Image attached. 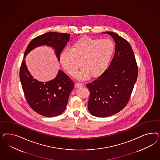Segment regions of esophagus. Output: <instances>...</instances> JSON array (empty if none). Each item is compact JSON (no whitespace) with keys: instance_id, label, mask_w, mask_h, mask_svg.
Segmentation results:
<instances>
[{"instance_id":"esophagus-1","label":"esophagus","mask_w":160,"mask_h":160,"mask_svg":"<svg viewBox=\"0 0 160 160\" xmlns=\"http://www.w3.org/2000/svg\"><path fill=\"white\" fill-rule=\"evenodd\" d=\"M83 86H82V84H81V83H76L75 84V87H76V88H80V87H82Z\"/></svg>"}]
</instances>
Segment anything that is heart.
<instances>
[{"label":"heart","mask_w":160,"mask_h":160,"mask_svg":"<svg viewBox=\"0 0 160 160\" xmlns=\"http://www.w3.org/2000/svg\"><path fill=\"white\" fill-rule=\"evenodd\" d=\"M115 48V44L110 39L82 38L76 40L70 49L63 50L60 56V62L73 77L76 76L82 64L83 68L78 74V78L86 79L90 76L97 78L108 68Z\"/></svg>","instance_id":"b5f03b06"}]
</instances>
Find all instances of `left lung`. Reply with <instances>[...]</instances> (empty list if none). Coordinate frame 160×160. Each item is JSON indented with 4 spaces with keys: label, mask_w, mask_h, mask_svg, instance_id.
Here are the masks:
<instances>
[{
    "label": "left lung",
    "mask_w": 160,
    "mask_h": 160,
    "mask_svg": "<svg viewBox=\"0 0 160 160\" xmlns=\"http://www.w3.org/2000/svg\"><path fill=\"white\" fill-rule=\"evenodd\" d=\"M102 33L112 36L116 49L106 71L86 85L90 92L88 112L97 117L114 115L126 107L138 76V67L131 45L116 33Z\"/></svg>",
    "instance_id": "left-lung-1"
}]
</instances>
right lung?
Segmentation results:
<instances>
[{
  "mask_svg": "<svg viewBox=\"0 0 160 160\" xmlns=\"http://www.w3.org/2000/svg\"><path fill=\"white\" fill-rule=\"evenodd\" d=\"M70 36L68 33H46L33 39L24 52L19 74L22 88L30 107L43 116H57L64 112L69 95L74 87V82L60 70L56 77L50 81L42 82L33 78L26 65V56L34 48L46 45L54 48L59 62L60 53L69 42Z\"/></svg>",
  "mask_w": 160,
  "mask_h": 160,
  "instance_id": "obj_1",
  "label": "right lung"
}]
</instances>
